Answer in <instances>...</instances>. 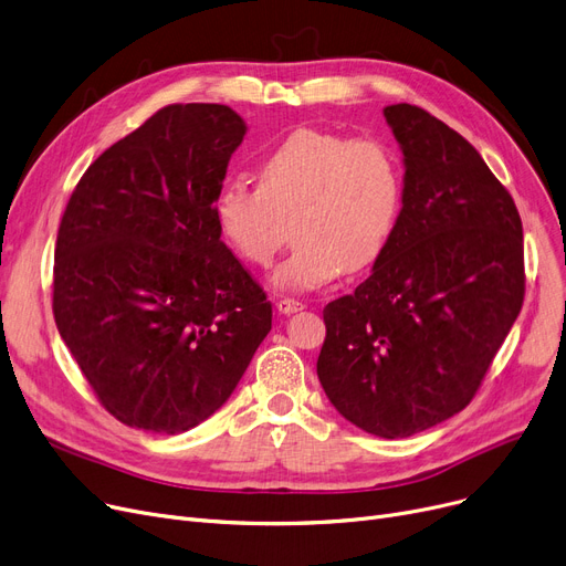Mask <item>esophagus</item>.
Instances as JSON below:
<instances>
[{
  "label": "esophagus",
  "instance_id": "1",
  "mask_svg": "<svg viewBox=\"0 0 566 566\" xmlns=\"http://www.w3.org/2000/svg\"><path fill=\"white\" fill-rule=\"evenodd\" d=\"M277 310H280V314H296V312L305 310V305L296 298H282V301H277Z\"/></svg>",
  "mask_w": 566,
  "mask_h": 566
}]
</instances>
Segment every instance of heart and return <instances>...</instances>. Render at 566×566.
Returning a JSON list of instances; mask_svg holds the SVG:
<instances>
[{"mask_svg":"<svg viewBox=\"0 0 566 566\" xmlns=\"http://www.w3.org/2000/svg\"><path fill=\"white\" fill-rule=\"evenodd\" d=\"M402 191L400 159L384 140L298 129L261 159L256 187L240 178L219 187L212 212L231 250L252 265L273 261L286 222L296 219V250L270 282L280 291H312L381 254Z\"/></svg>","mask_w":566,"mask_h":566,"instance_id":"b5f03b06","label":"heart"}]
</instances>
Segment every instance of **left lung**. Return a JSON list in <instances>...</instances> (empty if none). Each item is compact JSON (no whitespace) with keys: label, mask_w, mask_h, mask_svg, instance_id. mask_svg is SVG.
Segmentation results:
<instances>
[{"label":"left lung","mask_w":566,"mask_h":566,"mask_svg":"<svg viewBox=\"0 0 566 566\" xmlns=\"http://www.w3.org/2000/svg\"><path fill=\"white\" fill-rule=\"evenodd\" d=\"M405 164L400 217L352 296L324 307L316 375L356 428L402 439L472 402L525 296L511 193L428 111L386 106Z\"/></svg>","instance_id":"1"}]
</instances>
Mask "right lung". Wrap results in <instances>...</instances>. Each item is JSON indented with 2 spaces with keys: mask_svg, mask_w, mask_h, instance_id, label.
Wrapping results in <instances>:
<instances>
[{
  "mask_svg": "<svg viewBox=\"0 0 566 566\" xmlns=\"http://www.w3.org/2000/svg\"><path fill=\"white\" fill-rule=\"evenodd\" d=\"M244 134L229 106H166L85 170L64 210L55 324L129 428L178 434L210 419L273 326L212 212Z\"/></svg>",
  "mask_w": 566,
  "mask_h": 566,
  "instance_id": "right-lung-1",
  "label": "right lung"
}]
</instances>
